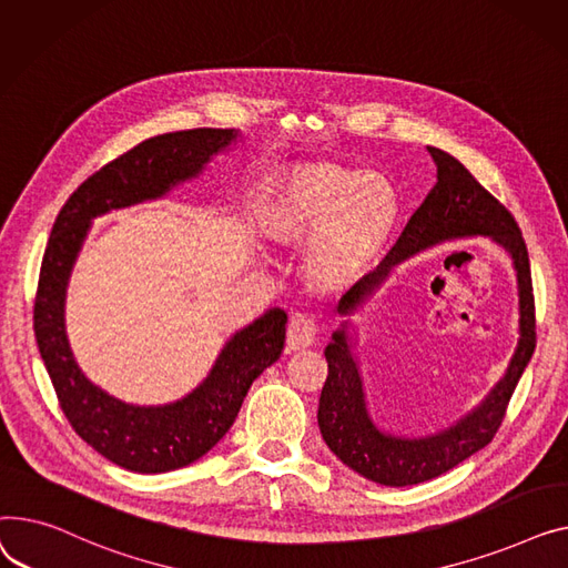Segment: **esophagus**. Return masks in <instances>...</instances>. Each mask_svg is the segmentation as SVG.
I'll use <instances>...</instances> for the list:
<instances>
[{"label":"esophagus","mask_w":568,"mask_h":568,"mask_svg":"<svg viewBox=\"0 0 568 568\" xmlns=\"http://www.w3.org/2000/svg\"><path fill=\"white\" fill-rule=\"evenodd\" d=\"M316 342V321L297 314L291 318L286 329V351H303Z\"/></svg>","instance_id":"1"}]
</instances>
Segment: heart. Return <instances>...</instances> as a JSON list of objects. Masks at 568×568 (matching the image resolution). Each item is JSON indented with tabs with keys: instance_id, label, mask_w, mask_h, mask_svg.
<instances>
[{
	"instance_id": "b5f03b06",
	"label": "heart",
	"mask_w": 568,
	"mask_h": 568,
	"mask_svg": "<svg viewBox=\"0 0 568 568\" xmlns=\"http://www.w3.org/2000/svg\"><path fill=\"white\" fill-rule=\"evenodd\" d=\"M402 213L396 185L381 172L332 162L293 164L265 181L261 226L268 239L300 247L307 284L323 293L353 286L383 254Z\"/></svg>"
}]
</instances>
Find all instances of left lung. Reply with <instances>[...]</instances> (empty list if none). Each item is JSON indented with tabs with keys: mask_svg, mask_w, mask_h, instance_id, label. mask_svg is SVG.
Listing matches in <instances>:
<instances>
[{
	"mask_svg": "<svg viewBox=\"0 0 568 568\" xmlns=\"http://www.w3.org/2000/svg\"><path fill=\"white\" fill-rule=\"evenodd\" d=\"M438 166V183L408 220L402 236L378 268L364 275L339 300L337 312L353 316L387 282L398 263L445 241L484 236L503 247L514 263L518 284V344L505 376L481 398V404L452 426L422 438L394 436L376 426L366 408L359 364L344 321L325 348L327 381L318 402V428L325 445L351 470L383 486H413L440 477L486 447L503 424L509 398L535 353V295H531L529 256L514 215L449 153L426 146Z\"/></svg>",
	"mask_w": 568,
	"mask_h": 568,
	"instance_id": "left-lung-1",
	"label": "left lung"
}]
</instances>
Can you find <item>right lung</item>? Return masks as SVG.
Listing matches in <instances>:
<instances>
[{"mask_svg": "<svg viewBox=\"0 0 568 568\" xmlns=\"http://www.w3.org/2000/svg\"><path fill=\"white\" fill-rule=\"evenodd\" d=\"M239 138L233 128H194L138 144L69 196L50 233L33 303L37 344L65 419L100 456L130 473L185 468L224 438L252 383L284 351L286 312L273 307L233 332L209 376L179 402L135 406L82 374L65 335V288L95 217L170 194L202 174L213 155L229 151Z\"/></svg>", "mask_w": 568, "mask_h": 568, "instance_id": "obj_1", "label": "right lung"}]
</instances>
